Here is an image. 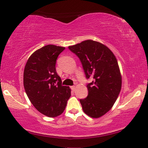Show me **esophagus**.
Returning <instances> with one entry per match:
<instances>
[{
  "mask_svg": "<svg viewBox=\"0 0 148 148\" xmlns=\"http://www.w3.org/2000/svg\"><path fill=\"white\" fill-rule=\"evenodd\" d=\"M71 88L73 91H75V90H76V86H71Z\"/></svg>",
  "mask_w": 148,
  "mask_h": 148,
  "instance_id": "esophagus-1",
  "label": "esophagus"
}]
</instances>
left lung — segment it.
<instances>
[{
    "label": "left lung",
    "mask_w": 148,
    "mask_h": 148,
    "mask_svg": "<svg viewBox=\"0 0 148 148\" xmlns=\"http://www.w3.org/2000/svg\"><path fill=\"white\" fill-rule=\"evenodd\" d=\"M77 55L82 64L88 84V95L80 100L84 112L98 118L112 108L122 88V75L115 55L106 46L87 40L68 46Z\"/></svg>",
    "instance_id": "obj_1"
}]
</instances>
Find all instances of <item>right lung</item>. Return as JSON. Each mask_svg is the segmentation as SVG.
<instances>
[{
    "instance_id": "right-lung-1",
    "label": "right lung",
    "mask_w": 148,
    "mask_h": 148,
    "mask_svg": "<svg viewBox=\"0 0 148 148\" xmlns=\"http://www.w3.org/2000/svg\"><path fill=\"white\" fill-rule=\"evenodd\" d=\"M64 47L49 45L33 52L24 70V87L30 102L50 118L62 114L71 96L69 86L62 85L56 62Z\"/></svg>"
}]
</instances>
